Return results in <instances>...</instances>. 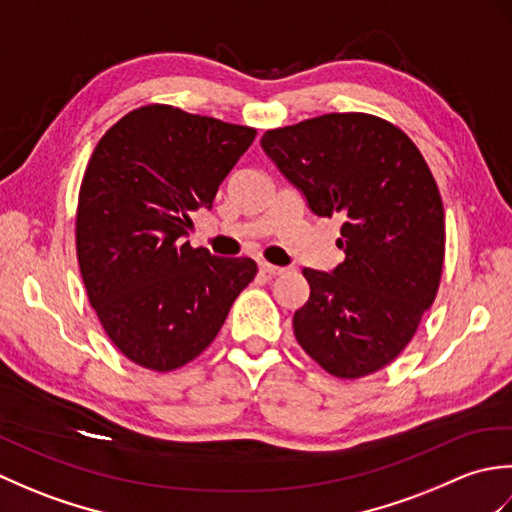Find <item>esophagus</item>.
<instances>
[{"mask_svg": "<svg viewBox=\"0 0 512 512\" xmlns=\"http://www.w3.org/2000/svg\"><path fill=\"white\" fill-rule=\"evenodd\" d=\"M259 273H262L268 279H273V277H279L281 273H284V268L273 266V264H268V262H259Z\"/></svg>", "mask_w": 512, "mask_h": 512, "instance_id": "esophagus-1", "label": "esophagus"}]
</instances>
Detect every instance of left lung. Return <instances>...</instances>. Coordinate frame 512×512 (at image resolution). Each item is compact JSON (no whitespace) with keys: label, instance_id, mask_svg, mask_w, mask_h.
Instances as JSON below:
<instances>
[{"label":"left lung","instance_id":"8db88e82","mask_svg":"<svg viewBox=\"0 0 512 512\" xmlns=\"http://www.w3.org/2000/svg\"><path fill=\"white\" fill-rule=\"evenodd\" d=\"M262 147L314 213L345 220L343 264L332 275L303 268L299 345L330 376L378 372L409 345L440 288L447 233L427 160L400 127L365 112L268 129Z\"/></svg>","mask_w":512,"mask_h":512}]
</instances>
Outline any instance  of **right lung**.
<instances>
[{"label":"right lung","instance_id":"add662e5","mask_svg":"<svg viewBox=\"0 0 512 512\" xmlns=\"http://www.w3.org/2000/svg\"><path fill=\"white\" fill-rule=\"evenodd\" d=\"M257 129L154 103L96 143L76 204V257L105 334L129 361L173 372L209 347L257 275L250 257L184 242Z\"/></svg>","mask_w":512,"mask_h":512}]
</instances>
